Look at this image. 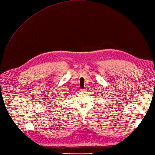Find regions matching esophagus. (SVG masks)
Here are the masks:
<instances>
[{
	"mask_svg": "<svg viewBox=\"0 0 155 155\" xmlns=\"http://www.w3.org/2000/svg\"><path fill=\"white\" fill-rule=\"evenodd\" d=\"M81 91H82V92H83V93H84V92H85V91H86V90H81Z\"/></svg>",
	"mask_w": 155,
	"mask_h": 155,
	"instance_id": "obj_1",
	"label": "esophagus"
}]
</instances>
